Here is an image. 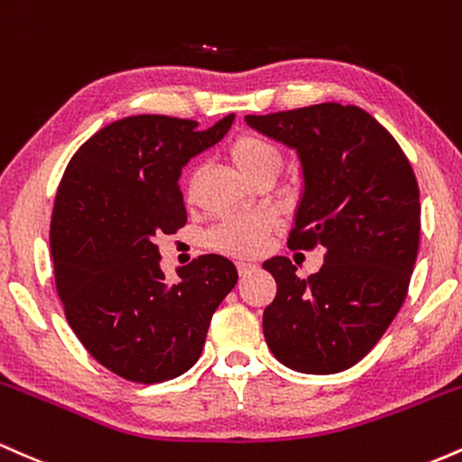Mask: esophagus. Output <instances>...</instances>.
I'll list each match as a JSON object with an SVG mask.
<instances>
[{
    "instance_id": "obj_1",
    "label": "esophagus",
    "mask_w": 462,
    "mask_h": 462,
    "mask_svg": "<svg viewBox=\"0 0 462 462\" xmlns=\"http://www.w3.org/2000/svg\"><path fill=\"white\" fill-rule=\"evenodd\" d=\"M255 263H248V262H237V273L242 274V277H245V274H248V273H253L255 271Z\"/></svg>"
}]
</instances>
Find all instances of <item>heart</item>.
Listing matches in <instances>:
<instances>
[{
    "label": "heart",
    "instance_id": "obj_1",
    "mask_svg": "<svg viewBox=\"0 0 462 462\" xmlns=\"http://www.w3.org/2000/svg\"><path fill=\"white\" fill-rule=\"evenodd\" d=\"M229 159L246 180L255 179L257 174H277L279 165H282L277 148L257 134H240L237 139H233L229 146ZM273 226L274 220L268 214L229 216L211 229L207 242L211 248L226 253V255H257L266 246L268 233L273 231Z\"/></svg>",
    "mask_w": 462,
    "mask_h": 462
}]
</instances>
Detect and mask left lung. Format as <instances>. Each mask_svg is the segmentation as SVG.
<instances>
[{"label": "left lung", "instance_id": "left-lung-1", "mask_svg": "<svg viewBox=\"0 0 462 462\" xmlns=\"http://www.w3.org/2000/svg\"><path fill=\"white\" fill-rule=\"evenodd\" d=\"M245 122L294 150L303 188L288 245L323 251V266L310 279L288 257L263 262L277 282V297L263 310L268 349L310 375L349 369L406 299L421 229L411 163L357 106L325 102Z\"/></svg>", "mask_w": 462, "mask_h": 462}]
</instances>
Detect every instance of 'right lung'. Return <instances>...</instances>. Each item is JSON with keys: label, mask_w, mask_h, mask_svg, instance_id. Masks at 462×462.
<instances>
[{"label": "right lung", "mask_w": 462, "mask_h": 462, "mask_svg": "<svg viewBox=\"0 0 462 462\" xmlns=\"http://www.w3.org/2000/svg\"><path fill=\"white\" fill-rule=\"evenodd\" d=\"M233 119L199 131L191 119L124 117L67 165L50 229L56 290L78 340L119 377L154 384L191 369L211 316L237 283L222 255L179 266L168 282L154 245L188 222L180 170L216 146Z\"/></svg>", "instance_id": "obj_1"}]
</instances>
